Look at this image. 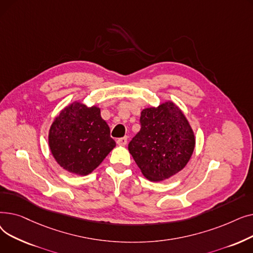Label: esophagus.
<instances>
[{
  "label": "esophagus",
  "mask_w": 253,
  "mask_h": 253,
  "mask_svg": "<svg viewBox=\"0 0 253 253\" xmlns=\"http://www.w3.org/2000/svg\"><path fill=\"white\" fill-rule=\"evenodd\" d=\"M117 143L119 145H125L127 143V137H121L117 139Z\"/></svg>",
  "instance_id": "34e87169"
}]
</instances>
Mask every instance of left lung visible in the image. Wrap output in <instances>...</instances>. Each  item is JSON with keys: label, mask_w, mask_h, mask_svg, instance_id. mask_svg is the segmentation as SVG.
Segmentation results:
<instances>
[{"label": "left lung", "mask_w": 253, "mask_h": 253, "mask_svg": "<svg viewBox=\"0 0 253 253\" xmlns=\"http://www.w3.org/2000/svg\"><path fill=\"white\" fill-rule=\"evenodd\" d=\"M140 130L128 144V150L142 174L160 181L176 174L194 152V132L182 112L173 102L144 109Z\"/></svg>", "instance_id": "8db88e82"}]
</instances>
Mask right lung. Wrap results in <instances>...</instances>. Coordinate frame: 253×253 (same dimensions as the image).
<instances>
[{"label":"right lung","instance_id":"obj_1","mask_svg":"<svg viewBox=\"0 0 253 253\" xmlns=\"http://www.w3.org/2000/svg\"><path fill=\"white\" fill-rule=\"evenodd\" d=\"M49 145L62 168L75 174L87 175L103 161L116 142L98 108L74 102L51 125Z\"/></svg>","mask_w":253,"mask_h":253}]
</instances>
